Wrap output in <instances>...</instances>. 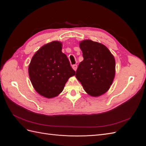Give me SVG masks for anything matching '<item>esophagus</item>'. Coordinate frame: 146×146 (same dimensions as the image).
Segmentation results:
<instances>
[{"label":"esophagus","instance_id":"1","mask_svg":"<svg viewBox=\"0 0 146 146\" xmlns=\"http://www.w3.org/2000/svg\"><path fill=\"white\" fill-rule=\"evenodd\" d=\"M72 67V68L74 69V70H76L77 69V64H73Z\"/></svg>","mask_w":146,"mask_h":146}]
</instances>
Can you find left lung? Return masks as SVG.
Here are the masks:
<instances>
[{
    "instance_id": "8db88e82",
    "label": "left lung",
    "mask_w": 146,
    "mask_h": 146,
    "mask_svg": "<svg viewBox=\"0 0 146 146\" xmlns=\"http://www.w3.org/2000/svg\"><path fill=\"white\" fill-rule=\"evenodd\" d=\"M83 60L79 64L76 77L84 90L92 96L107 92L115 75V60L108 48L91 40L80 43Z\"/></svg>"
}]
</instances>
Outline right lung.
I'll return each instance as SVG.
<instances>
[{"instance_id":"right-lung-1","label":"right lung","mask_w":146,"mask_h":146,"mask_svg":"<svg viewBox=\"0 0 146 146\" xmlns=\"http://www.w3.org/2000/svg\"><path fill=\"white\" fill-rule=\"evenodd\" d=\"M62 44L52 41L43 46L32 57L29 67L30 81L38 93L47 98L60 94L69 77L76 74Z\"/></svg>"}]
</instances>
